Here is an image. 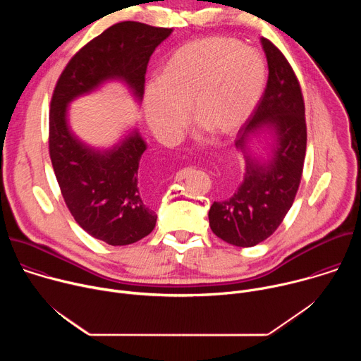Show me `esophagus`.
<instances>
[{
	"instance_id": "obj_1",
	"label": "esophagus",
	"mask_w": 361,
	"mask_h": 361,
	"mask_svg": "<svg viewBox=\"0 0 361 361\" xmlns=\"http://www.w3.org/2000/svg\"><path fill=\"white\" fill-rule=\"evenodd\" d=\"M187 174H188V170H187V169H184V170H180V171L176 174L174 180H176V181H183V180L187 177Z\"/></svg>"
}]
</instances>
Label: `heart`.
<instances>
[{
  "mask_svg": "<svg viewBox=\"0 0 361 361\" xmlns=\"http://www.w3.org/2000/svg\"><path fill=\"white\" fill-rule=\"evenodd\" d=\"M266 77L264 59L254 48L224 37L190 41L167 57L159 81L147 84V124L163 142H173L188 107L190 118L201 130L230 135L252 114Z\"/></svg>",
  "mask_w": 361,
  "mask_h": 361,
  "instance_id": "1",
  "label": "heart"
}]
</instances>
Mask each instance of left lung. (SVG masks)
<instances>
[{
	"label": "left lung",
	"mask_w": 361,
	"mask_h": 361,
	"mask_svg": "<svg viewBox=\"0 0 361 361\" xmlns=\"http://www.w3.org/2000/svg\"><path fill=\"white\" fill-rule=\"evenodd\" d=\"M269 64L267 87L235 147L243 152L245 173L237 190L209 212L213 233L228 244L252 247L270 237L291 209L305 157L304 101L298 80L269 39L260 38ZM254 137L265 140L266 157L249 149Z\"/></svg>",
	"instance_id": "8db88e82"
}]
</instances>
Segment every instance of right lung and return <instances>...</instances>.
<instances>
[{"label": "right lung", "instance_id": "1", "mask_svg": "<svg viewBox=\"0 0 361 361\" xmlns=\"http://www.w3.org/2000/svg\"><path fill=\"white\" fill-rule=\"evenodd\" d=\"M171 32L135 21L110 27L71 59L51 99L49 157L61 194L78 226L110 245L133 244L156 227L138 187L147 142L134 127L109 148L90 145L70 127V104L110 81L123 82L140 104L148 60Z\"/></svg>", "mask_w": 361, "mask_h": 361}]
</instances>
